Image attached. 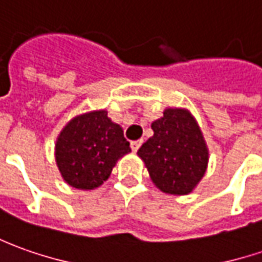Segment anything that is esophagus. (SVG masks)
<instances>
[{
	"label": "esophagus",
	"instance_id": "34e87169",
	"mask_svg": "<svg viewBox=\"0 0 262 262\" xmlns=\"http://www.w3.org/2000/svg\"><path fill=\"white\" fill-rule=\"evenodd\" d=\"M140 145H142V140H133V142H130L132 150H133V152H136V150L140 148Z\"/></svg>",
	"mask_w": 262,
	"mask_h": 262
}]
</instances>
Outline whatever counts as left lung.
<instances>
[{
	"label": "left lung",
	"instance_id": "8db88e82",
	"mask_svg": "<svg viewBox=\"0 0 262 262\" xmlns=\"http://www.w3.org/2000/svg\"><path fill=\"white\" fill-rule=\"evenodd\" d=\"M154 136L138 150L152 183L162 193L190 194L209 164V148L197 120L187 108L167 107L150 124Z\"/></svg>",
	"mask_w": 262,
	"mask_h": 262
}]
</instances>
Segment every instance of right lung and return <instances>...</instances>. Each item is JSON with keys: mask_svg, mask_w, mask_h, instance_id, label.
<instances>
[{"mask_svg": "<svg viewBox=\"0 0 262 262\" xmlns=\"http://www.w3.org/2000/svg\"><path fill=\"white\" fill-rule=\"evenodd\" d=\"M120 124L105 110L71 119L58 135L55 161L63 181L78 190H94L108 180L117 161L130 152Z\"/></svg>", "mask_w": 262, "mask_h": 262, "instance_id": "add662e5", "label": "right lung"}]
</instances>
